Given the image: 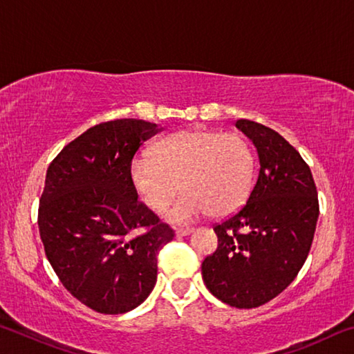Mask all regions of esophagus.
Wrapping results in <instances>:
<instances>
[{"instance_id":"esophagus-1","label":"esophagus","mask_w":354,"mask_h":354,"mask_svg":"<svg viewBox=\"0 0 354 354\" xmlns=\"http://www.w3.org/2000/svg\"><path fill=\"white\" fill-rule=\"evenodd\" d=\"M194 232V227H179V230H176V236L178 237H183V236H189Z\"/></svg>"}]
</instances>
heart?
Segmentation results:
<instances>
[{
	"label": "heart",
	"instance_id": "obj_1",
	"mask_svg": "<svg viewBox=\"0 0 354 354\" xmlns=\"http://www.w3.org/2000/svg\"><path fill=\"white\" fill-rule=\"evenodd\" d=\"M254 153L239 134L187 129L156 142L149 158L131 164V183L153 212H164L178 192L167 218L187 223L211 212L215 217L241 207L251 190Z\"/></svg>",
	"mask_w": 354,
	"mask_h": 354
}]
</instances>
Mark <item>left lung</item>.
Returning <instances> with one entry per match:
<instances>
[{
  "label": "left lung",
  "instance_id": "8db88e82",
  "mask_svg": "<svg viewBox=\"0 0 354 354\" xmlns=\"http://www.w3.org/2000/svg\"><path fill=\"white\" fill-rule=\"evenodd\" d=\"M236 127L254 143L259 176L247 205L214 226L218 247L201 274L220 301L251 309L295 279L313 245L319 198L309 165L283 136L245 118Z\"/></svg>",
  "mask_w": 354,
  "mask_h": 354
}]
</instances>
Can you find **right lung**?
<instances>
[{"instance_id":"obj_1","label":"right lung","mask_w":354,"mask_h":354,"mask_svg":"<svg viewBox=\"0 0 354 354\" xmlns=\"http://www.w3.org/2000/svg\"><path fill=\"white\" fill-rule=\"evenodd\" d=\"M160 131L136 118L100 123L46 170L39 205L45 254L65 289L100 314H124L145 301L158 279L159 250L175 237L137 201L131 183L137 149Z\"/></svg>"}]
</instances>
